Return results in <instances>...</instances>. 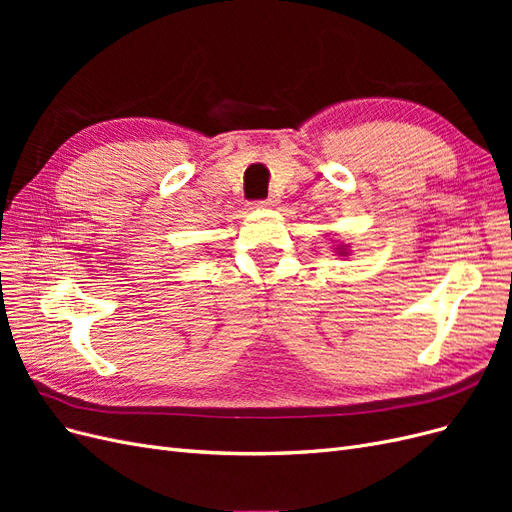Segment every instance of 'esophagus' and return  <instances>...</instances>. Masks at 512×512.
Wrapping results in <instances>:
<instances>
[{
	"label": "esophagus",
	"instance_id": "1",
	"mask_svg": "<svg viewBox=\"0 0 512 512\" xmlns=\"http://www.w3.org/2000/svg\"><path fill=\"white\" fill-rule=\"evenodd\" d=\"M254 205L256 207H277V200L275 198H265V200H256Z\"/></svg>",
	"mask_w": 512,
	"mask_h": 512
}]
</instances>
